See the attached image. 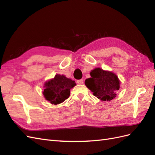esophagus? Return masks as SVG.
<instances>
[{
	"label": "esophagus",
	"instance_id": "1",
	"mask_svg": "<svg viewBox=\"0 0 155 155\" xmlns=\"http://www.w3.org/2000/svg\"><path fill=\"white\" fill-rule=\"evenodd\" d=\"M77 83L78 84H83V80H82V79H81V80H78L77 81Z\"/></svg>",
	"mask_w": 155,
	"mask_h": 155
}]
</instances>
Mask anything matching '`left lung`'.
<instances>
[{"label": "left lung", "mask_w": 155, "mask_h": 155, "mask_svg": "<svg viewBox=\"0 0 155 155\" xmlns=\"http://www.w3.org/2000/svg\"><path fill=\"white\" fill-rule=\"evenodd\" d=\"M91 77L86 79L85 85L94 96L101 101H110L116 97L120 88V81L117 75L101 68L91 71Z\"/></svg>", "instance_id": "8db88e82"}]
</instances>
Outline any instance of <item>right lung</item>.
Returning <instances> with one entry per match:
<instances>
[{
	"label": "right lung",
	"mask_w": 155,
	"mask_h": 155,
	"mask_svg": "<svg viewBox=\"0 0 155 155\" xmlns=\"http://www.w3.org/2000/svg\"><path fill=\"white\" fill-rule=\"evenodd\" d=\"M76 83L64 75L56 74L55 77L45 83L43 95L45 99L54 105L59 104L70 96V90Z\"/></svg>",
	"instance_id": "add662e5"
}]
</instances>
